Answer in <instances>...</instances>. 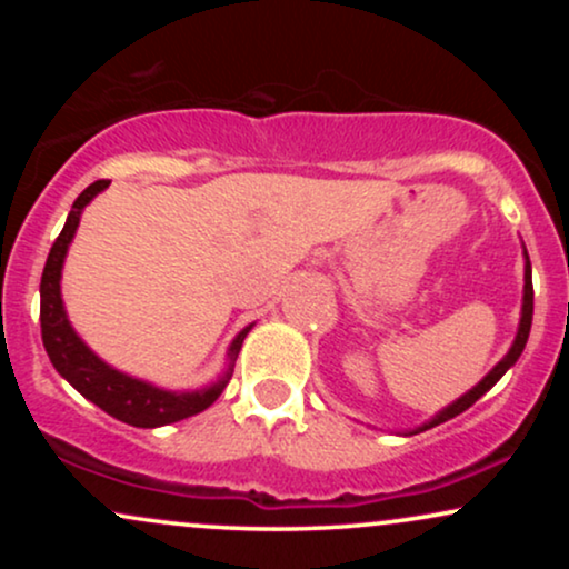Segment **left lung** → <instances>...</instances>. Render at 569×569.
Instances as JSON below:
<instances>
[{"label":"left lung","mask_w":569,"mask_h":569,"mask_svg":"<svg viewBox=\"0 0 569 569\" xmlns=\"http://www.w3.org/2000/svg\"><path fill=\"white\" fill-rule=\"evenodd\" d=\"M532 299H535V291H532V267H530V259H527V270H525V305H521L519 335H516L513 345H511V350H508V356L502 358V361L498 363V367H495L492 371H489V375L485 377V380H481L479 385H476L473 390H468L466 396H462V398H457V401L452 403V407H447V409H443V411H439V415H436L433 420L426 422V426H422V428H417L415 433H420V430H428V428H433V426H441V422L452 420V417L460 415V411H466L468 407H473V403L479 401V398L485 396L487 390L492 388V385L498 382L500 377L506 375V371L513 367V363H516V358H519V356H521V350H525V345H527V337H530V326H532Z\"/></svg>","instance_id":"left-lung-1"}]
</instances>
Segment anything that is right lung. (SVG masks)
Segmentation results:
<instances>
[{
	"label": "right lung",
	"instance_id": "add662e5",
	"mask_svg": "<svg viewBox=\"0 0 569 569\" xmlns=\"http://www.w3.org/2000/svg\"><path fill=\"white\" fill-rule=\"evenodd\" d=\"M107 187L109 181L101 179L84 189L80 198L74 200V206H71L67 224H63L61 234H58L53 248H50L48 262H44L42 270V283H39V323H42V342L58 375H61L63 380H69L71 388L80 390L88 401H93L96 407H101L107 415H112L120 422H128V426L133 428H160L168 426V422H179L184 420V417L198 415V411L208 409L217 401L221 390L230 382L232 363L234 358H238L240 345H243L251 326L234 337L230 348V369L224 371V377H221L217 385H211V388L194 390V393H168V390L152 388L149 382L133 380V377L107 367L96 352H90L88 345L74 335V329H71L67 321V312H63L61 267L71 238H74L77 232V224H80L82 208Z\"/></svg>",
	"mask_w": 569,
	"mask_h": 569
}]
</instances>
